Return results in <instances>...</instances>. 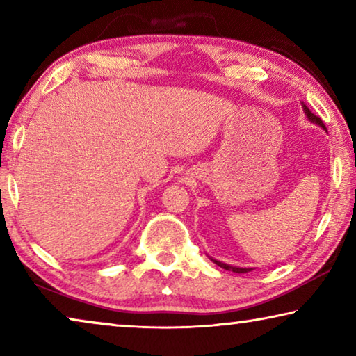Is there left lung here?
Returning <instances> with one entry per match:
<instances>
[{"label": "left lung", "instance_id": "8db88e82", "mask_svg": "<svg viewBox=\"0 0 356 356\" xmlns=\"http://www.w3.org/2000/svg\"><path fill=\"white\" fill-rule=\"evenodd\" d=\"M303 110H305V113H306V116L309 118V120H312V122H316V124H318L321 125V127H323L325 129V124H323V120L318 118V116H316L314 113H312L308 106L306 105H303ZM216 265H220L221 268H225V270H232L234 273H246V272H251L250 268H240V267H232V265H227V264H222V262H220V261H213Z\"/></svg>", "mask_w": 356, "mask_h": 356}]
</instances>
